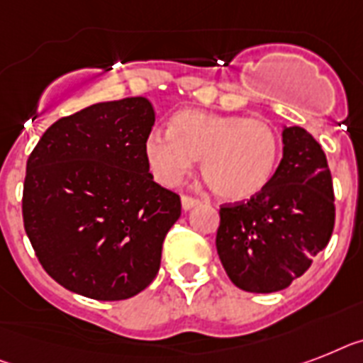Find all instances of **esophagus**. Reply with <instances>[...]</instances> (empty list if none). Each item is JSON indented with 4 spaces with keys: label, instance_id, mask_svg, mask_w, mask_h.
Instances as JSON below:
<instances>
[{
    "label": "esophagus",
    "instance_id": "34e87169",
    "mask_svg": "<svg viewBox=\"0 0 363 363\" xmlns=\"http://www.w3.org/2000/svg\"><path fill=\"white\" fill-rule=\"evenodd\" d=\"M199 202H200L199 199H193V196H187V194L182 196V206H184V209L194 208V206H199Z\"/></svg>",
    "mask_w": 363,
    "mask_h": 363
}]
</instances>
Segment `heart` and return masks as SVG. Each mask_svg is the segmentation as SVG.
<instances>
[{"label":"heart","mask_w":363,"mask_h":363,"mask_svg":"<svg viewBox=\"0 0 363 363\" xmlns=\"http://www.w3.org/2000/svg\"><path fill=\"white\" fill-rule=\"evenodd\" d=\"M280 152V131L267 118L199 109L179 111L169 131H152L145 140V157L161 184H179L200 160L206 184L228 202L262 193L277 172Z\"/></svg>","instance_id":"heart-1"}]
</instances>
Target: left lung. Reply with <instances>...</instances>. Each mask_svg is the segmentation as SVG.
<instances>
[{"mask_svg":"<svg viewBox=\"0 0 363 363\" xmlns=\"http://www.w3.org/2000/svg\"><path fill=\"white\" fill-rule=\"evenodd\" d=\"M284 155L272 179L247 202L220 206L217 252L248 293L286 289L328 245L334 187L321 145L301 125L284 128Z\"/></svg>","mask_w":363,"mask_h":363,"instance_id":"left-lung-1","label":"left lung"}]
</instances>
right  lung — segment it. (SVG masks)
<instances>
[{"label":"right lung","mask_w":363,"mask_h":363,"mask_svg":"<svg viewBox=\"0 0 363 363\" xmlns=\"http://www.w3.org/2000/svg\"><path fill=\"white\" fill-rule=\"evenodd\" d=\"M154 122L143 96L94 104L50 125L29 155L23 228L44 271L68 291L124 301L160 271L182 202L150 174Z\"/></svg>","instance_id":"right-lung-1"}]
</instances>
